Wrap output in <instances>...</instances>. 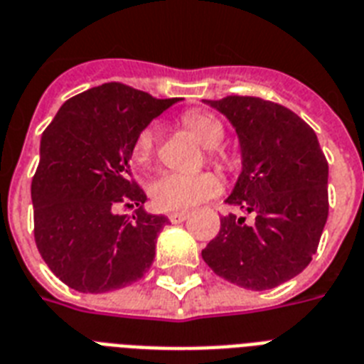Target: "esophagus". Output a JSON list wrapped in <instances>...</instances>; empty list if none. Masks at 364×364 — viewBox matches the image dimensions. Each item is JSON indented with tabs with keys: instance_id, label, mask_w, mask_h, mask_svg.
<instances>
[{
	"instance_id": "obj_1",
	"label": "esophagus",
	"mask_w": 364,
	"mask_h": 364,
	"mask_svg": "<svg viewBox=\"0 0 364 364\" xmlns=\"http://www.w3.org/2000/svg\"><path fill=\"white\" fill-rule=\"evenodd\" d=\"M187 217H188V211H176L168 215V218H170V223L172 224L183 223V220H187Z\"/></svg>"
}]
</instances>
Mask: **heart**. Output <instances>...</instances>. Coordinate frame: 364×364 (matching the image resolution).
I'll use <instances>...</instances> for the list:
<instances>
[{
  "instance_id": "obj_1",
  "label": "heart",
  "mask_w": 364,
  "mask_h": 364,
  "mask_svg": "<svg viewBox=\"0 0 364 364\" xmlns=\"http://www.w3.org/2000/svg\"><path fill=\"white\" fill-rule=\"evenodd\" d=\"M183 125L208 149H215L224 138L223 123L211 114L192 112L183 117ZM153 147H155V129L147 127L138 134L132 147V159L136 164L149 162ZM218 191H220V181L211 172H164L156 176L147 187L153 205L161 211H183L196 203L205 202Z\"/></svg>"
}]
</instances>
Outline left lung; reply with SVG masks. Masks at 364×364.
I'll use <instances>...</instances> for the list:
<instances>
[{
    "label": "left lung",
    "instance_id": "1",
    "mask_svg": "<svg viewBox=\"0 0 364 364\" xmlns=\"http://www.w3.org/2000/svg\"><path fill=\"white\" fill-rule=\"evenodd\" d=\"M235 129L241 173L228 213L202 250L203 262L232 284L271 289L310 264L329 215L326 155L316 132L284 106L258 97L203 100Z\"/></svg>",
    "mask_w": 364,
    "mask_h": 364
}]
</instances>
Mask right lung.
<instances>
[{"label": "right lung", "instance_id": "right-lung-1", "mask_svg": "<svg viewBox=\"0 0 364 364\" xmlns=\"http://www.w3.org/2000/svg\"><path fill=\"white\" fill-rule=\"evenodd\" d=\"M176 102L110 82L63 102L41 136L31 183L35 243L69 288L105 294L151 267L168 218L146 211L129 161L138 134ZM117 203L139 209L127 219L113 211Z\"/></svg>", "mask_w": 364, "mask_h": 364}]
</instances>
